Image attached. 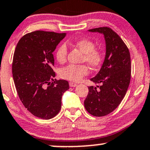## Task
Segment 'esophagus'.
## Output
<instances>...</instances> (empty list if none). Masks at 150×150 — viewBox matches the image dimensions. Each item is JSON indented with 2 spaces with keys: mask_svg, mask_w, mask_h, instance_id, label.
<instances>
[{
  "mask_svg": "<svg viewBox=\"0 0 150 150\" xmlns=\"http://www.w3.org/2000/svg\"><path fill=\"white\" fill-rule=\"evenodd\" d=\"M69 85H70V87H75V86H78V85H77L76 83H73V82H70V83H69Z\"/></svg>",
  "mask_w": 150,
  "mask_h": 150,
  "instance_id": "34e87169",
  "label": "esophagus"
}]
</instances>
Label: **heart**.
<instances>
[{"label": "heart", "instance_id": "b5f03b06", "mask_svg": "<svg viewBox=\"0 0 150 150\" xmlns=\"http://www.w3.org/2000/svg\"><path fill=\"white\" fill-rule=\"evenodd\" d=\"M75 46L83 53V62H87L92 68H98L101 65L104 59L103 52L99 49L96 48V45L93 41L88 39H78L75 42ZM55 57L57 62L61 64L66 62L67 57V47L66 45L62 44L58 47L55 52ZM88 73V67L86 64H70L61 69L59 75L64 79L79 81Z\"/></svg>", "mask_w": 150, "mask_h": 150}]
</instances>
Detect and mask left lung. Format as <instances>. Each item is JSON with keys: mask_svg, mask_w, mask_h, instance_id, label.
Segmentation results:
<instances>
[{"mask_svg": "<svg viewBox=\"0 0 150 150\" xmlns=\"http://www.w3.org/2000/svg\"><path fill=\"white\" fill-rule=\"evenodd\" d=\"M104 35L106 52L101 68L91 80L101 86L88 87L84 101L86 111L94 116H104L114 111L126 95L131 80V57L129 49L111 28L90 29Z\"/></svg>", "mask_w": 150, "mask_h": 150, "instance_id": "left-lung-1", "label": "left lung"}]
</instances>
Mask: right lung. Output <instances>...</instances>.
<instances>
[{
	"label": "right lung",
	"instance_id": "add662e5",
	"mask_svg": "<svg viewBox=\"0 0 150 150\" xmlns=\"http://www.w3.org/2000/svg\"><path fill=\"white\" fill-rule=\"evenodd\" d=\"M65 33L35 31L23 36L13 54L12 73L18 97L34 116L50 119L59 112L62 94L69 89L64 80L54 79V51Z\"/></svg>",
	"mask_w": 150,
	"mask_h": 150
}]
</instances>
